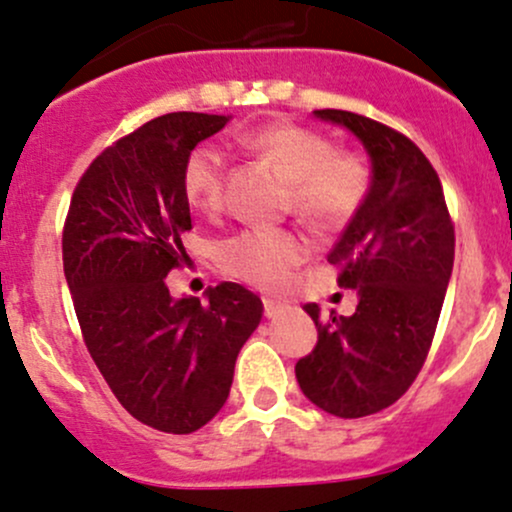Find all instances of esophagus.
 <instances>
[{
    "instance_id": "1",
    "label": "esophagus",
    "mask_w": 512,
    "mask_h": 512,
    "mask_svg": "<svg viewBox=\"0 0 512 512\" xmlns=\"http://www.w3.org/2000/svg\"><path fill=\"white\" fill-rule=\"evenodd\" d=\"M283 309H285V307H283V304H280V302H275V300H263V314H266L268 319H275L280 312H283Z\"/></svg>"
}]
</instances>
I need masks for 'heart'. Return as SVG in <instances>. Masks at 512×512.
<instances>
[{"mask_svg":"<svg viewBox=\"0 0 512 512\" xmlns=\"http://www.w3.org/2000/svg\"><path fill=\"white\" fill-rule=\"evenodd\" d=\"M244 145L273 162L290 181L292 210L319 229L353 220L370 188V169L360 157L336 154L319 132L295 123H271L246 132ZM183 195L198 212L225 203L227 157L217 145H198L183 164ZM217 263L227 275L261 290H278L292 268L309 256V241L292 229H246L217 244Z\"/></svg>","mask_w":512,"mask_h":512,"instance_id":"1","label":"heart"}]
</instances>
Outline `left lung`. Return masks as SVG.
Here are the masks:
<instances>
[{"mask_svg":"<svg viewBox=\"0 0 512 512\" xmlns=\"http://www.w3.org/2000/svg\"><path fill=\"white\" fill-rule=\"evenodd\" d=\"M341 125L370 157L365 203L333 244L338 283L358 290L350 317L314 319L319 341L295 365L300 389L321 411L363 418L392 406L421 372L455 263V229L426 154L409 137L350 111H314Z\"/></svg>","mask_w":512,"mask_h":512,"instance_id":"1","label":"left lung"}]
</instances>
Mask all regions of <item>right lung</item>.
<instances>
[{"label": "right lung", "mask_w": 512, "mask_h": 512, "mask_svg": "<svg viewBox=\"0 0 512 512\" xmlns=\"http://www.w3.org/2000/svg\"><path fill=\"white\" fill-rule=\"evenodd\" d=\"M232 116L166 113L91 162L62 234V261L86 348L137 421L162 433L203 428L225 406L241 346L263 302L237 283L174 297L171 268L188 261L183 164Z\"/></svg>", "instance_id": "obj_1"}]
</instances>
